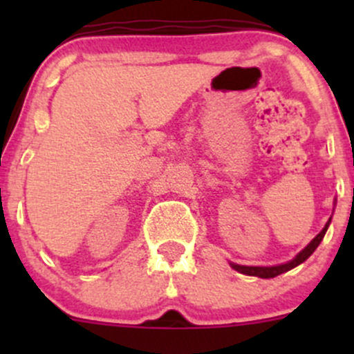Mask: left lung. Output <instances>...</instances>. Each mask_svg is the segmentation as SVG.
<instances>
[{"mask_svg":"<svg viewBox=\"0 0 354 354\" xmlns=\"http://www.w3.org/2000/svg\"><path fill=\"white\" fill-rule=\"evenodd\" d=\"M329 224H330V219H329V223L326 224V227H324V230L320 231V233L317 234V236L313 238V240L310 241V243L306 245L305 248H303L301 252H299L298 255L291 260V262L283 263V266H274V267H248V266H238V263H231V267H233L234 270H238V272L246 274V276H257V277H262V279H270V277H276V276H279V274L288 272V270H291L292 267H296V266H299L301 262H305V260L308 259L313 252H315V248L320 245L322 238L326 236V231H327V227H329Z\"/></svg>","mask_w":354,"mask_h":354,"instance_id":"obj_1","label":"left lung"}]
</instances>
